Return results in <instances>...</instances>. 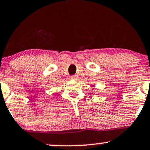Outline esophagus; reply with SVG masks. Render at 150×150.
Listing matches in <instances>:
<instances>
[{
  "mask_svg": "<svg viewBox=\"0 0 150 150\" xmlns=\"http://www.w3.org/2000/svg\"><path fill=\"white\" fill-rule=\"evenodd\" d=\"M71 78V79H73V80H76V79H77V78H78V77H77V75H72Z\"/></svg>",
  "mask_w": 150,
  "mask_h": 150,
  "instance_id": "1",
  "label": "esophagus"
}]
</instances>
